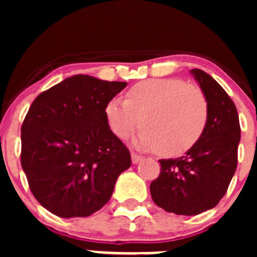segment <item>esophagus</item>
Here are the masks:
<instances>
[{
	"mask_svg": "<svg viewBox=\"0 0 257 257\" xmlns=\"http://www.w3.org/2000/svg\"><path fill=\"white\" fill-rule=\"evenodd\" d=\"M131 161H133L134 165H136V163H139L140 161H142V157H140L139 154L133 153V154H131Z\"/></svg>",
	"mask_w": 257,
	"mask_h": 257,
	"instance_id": "obj_1",
	"label": "esophagus"
}]
</instances>
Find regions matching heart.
<instances>
[{"mask_svg":"<svg viewBox=\"0 0 257 257\" xmlns=\"http://www.w3.org/2000/svg\"><path fill=\"white\" fill-rule=\"evenodd\" d=\"M104 113L118 139L127 138L139 123L136 147L178 157L190 151L205 133L208 103L198 87L181 79H149L133 86L124 100H109Z\"/></svg>","mask_w":257,"mask_h":257,"instance_id":"1","label":"heart"}]
</instances>
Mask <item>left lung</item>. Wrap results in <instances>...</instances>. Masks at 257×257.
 <instances>
[{"label":"left lung","instance_id":"1","mask_svg":"<svg viewBox=\"0 0 257 257\" xmlns=\"http://www.w3.org/2000/svg\"><path fill=\"white\" fill-rule=\"evenodd\" d=\"M190 72L207 99V126L185 156L160 160L161 172L151 183L158 207L187 216L211 210L224 197L237 169L240 140L239 117L230 96L206 72Z\"/></svg>","mask_w":257,"mask_h":257}]
</instances>
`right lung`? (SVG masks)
Returning a JSON list of instances; mask_svg holds the SVG:
<instances>
[{
  "label": "right lung",
  "instance_id": "add662e5",
  "mask_svg": "<svg viewBox=\"0 0 257 257\" xmlns=\"http://www.w3.org/2000/svg\"><path fill=\"white\" fill-rule=\"evenodd\" d=\"M126 82L77 74L36 97L22 124V167L35 198L60 217H86L112 197L131 166L109 130L106 103Z\"/></svg>",
  "mask_w": 257,
  "mask_h": 257
}]
</instances>
